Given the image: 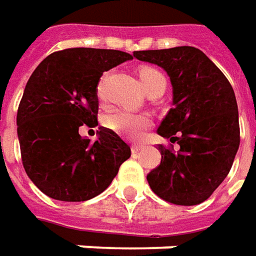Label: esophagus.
<instances>
[{"label": "esophagus", "instance_id": "obj_1", "mask_svg": "<svg viewBox=\"0 0 256 256\" xmlns=\"http://www.w3.org/2000/svg\"><path fill=\"white\" fill-rule=\"evenodd\" d=\"M132 154H138L140 150H144L145 146H142V145H132Z\"/></svg>", "mask_w": 256, "mask_h": 256}]
</instances>
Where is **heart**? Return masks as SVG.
<instances>
[{"label":"heart","instance_id":"b5f03b06","mask_svg":"<svg viewBox=\"0 0 256 256\" xmlns=\"http://www.w3.org/2000/svg\"><path fill=\"white\" fill-rule=\"evenodd\" d=\"M140 83L144 88L149 92L150 88H155L158 86L166 84L164 76L154 68H142L140 70ZM107 80V74L101 77L98 87H97V94L102 97L104 92V84ZM107 126L110 130L116 131V134L122 135L130 140H140L144 135V131L150 125V118L145 114H132L128 111H116L111 116H107Z\"/></svg>","mask_w":256,"mask_h":256}]
</instances>
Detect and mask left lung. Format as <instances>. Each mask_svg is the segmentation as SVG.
<instances>
[{
	"mask_svg": "<svg viewBox=\"0 0 256 256\" xmlns=\"http://www.w3.org/2000/svg\"><path fill=\"white\" fill-rule=\"evenodd\" d=\"M134 58L164 68L173 87V108L158 128L170 144L159 145L162 159L146 176L149 186L172 204L203 203L227 178L240 146L234 90L220 68L192 46L138 50Z\"/></svg>",
	"mask_w": 256,
	"mask_h": 256,
	"instance_id": "8db88e82",
	"label": "left lung"
}]
</instances>
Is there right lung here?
I'll return each instance as SVG.
<instances>
[{"mask_svg":"<svg viewBox=\"0 0 256 256\" xmlns=\"http://www.w3.org/2000/svg\"><path fill=\"white\" fill-rule=\"evenodd\" d=\"M132 59L110 49L70 48L49 54L29 77L16 114L20 158L29 179L46 196L86 202L111 184L131 148L100 126L98 140L80 126L98 125L97 86L104 72Z\"/></svg>","mask_w":256,"mask_h":256,"instance_id":"1","label":"right lung"}]
</instances>
